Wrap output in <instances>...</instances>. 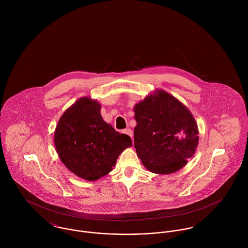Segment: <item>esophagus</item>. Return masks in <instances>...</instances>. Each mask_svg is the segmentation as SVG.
Masks as SVG:
<instances>
[{
	"label": "esophagus",
	"instance_id": "34e87169",
	"mask_svg": "<svg viewBox=\"0 0 248 248\" xmlns=\"http://www.w3.org/2000/svg\"><path fill=\"white\" fill-rule=\"evenodd\" d=\"M123 133H124L125 135L129 136L130 138H133V131H132L131 129H125V130L123 131Z\"/></svg>",
	"mask_w": 248,
	"mask_h": 248
}]
</instances>
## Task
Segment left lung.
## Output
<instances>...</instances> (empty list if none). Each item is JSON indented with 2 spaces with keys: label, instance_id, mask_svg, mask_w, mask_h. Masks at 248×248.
Here are the masks:
<instances>
[{
  "label": "left lung",
  "instance_id": "8db88e82",
  "mask_svg": "<svg viewBox=\"0 0 248 248\" xmlns=\"http://www.w3.org/2000/svg\"><path fill=\"white\" fill-rule=\"evenodd\" d=\"M135 148L143 165L155 174H171L193 156L199 143L197 123L189 109L158 91L135 107Z\"/></svg>",
  "mask_w": 248,
  "mask_h": 248
}]
</instances>
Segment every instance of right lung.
<instances>
[{"instance_id":"add662e5","label":"right lung","mask_w":248,"mask_h":248,"mask_svg":"<svg viewBox=\"0 0 248 248\" xmlns=\"http://www.w3.org/2000/svg\"><path fill=\"white\" fill-rule=\"evenodd\" d=\"M100 108L89 97L77 100L64 112L54 134L62 162L76 176L91 181L109 173L122 151L132 146L129 136L103 120Z\"/></svg>"}]
</instances>
